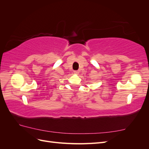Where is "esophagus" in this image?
I'll use <instances>...</instances> for the list:
<instances>
[{
    "instance_id": "34e87169",
    "label": "esophagus",
    "mask_w": 149,
    "mask_h": 149,
    "mask_svg": "<svg viewBox=\"0 0 149 149\" xmlns=\"http://www.w3.org/2000/svg\"><path fill=\"white\" fill-rule=\"evenodd\" d=\"M73 73H74V74H78L79 73V71H74Z\"/></svg>"
}]
</instances>
